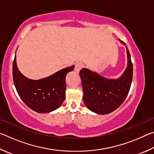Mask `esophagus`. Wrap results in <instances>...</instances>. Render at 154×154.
<instances>
[{
	"mask_svg": "<svg viewBox=\"0 0 154 154\" xmlns=\"http://www.w3.org/2000/svg\"><path fill=\"white\" fill-rule=\"evenodd\" d=\"M83 68V64H81V63H77L75 64V71L76 72H79Z\"/></svg>",
	"mask_w": 154,
	"mask_h": 154,
	"instance_id": "1",
	"label": "esophagus"
}]
</instances>
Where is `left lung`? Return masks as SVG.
<instances>
[{"label": "left lung", "mask_w": 154, "mask_h": 154, "mask_svg": "<svg viewBox=\"0 0 154 154\" xmlns=\"http://www.w3.org/2000/svg\"><path fill=\"white\" fill-rule=\"evenodd\" d=\"M126 47L127 67L118 79H108L98 72L83 68L79 72L82 82L83 100L86 107L96 114L106 115L118 109L129 92L132 79V64L128 49Z\"/></svg>", "instance_id": "8db88e82"}]
</instances>
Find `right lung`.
<instances>
[{"label":"right lung","mask_w":154,"mask_h":154,"mask_svg":"<svg viewBox=\"0 0 154 154\" xmlns=\"http://www.w3.org/2000/svg\"><path fill=\"white\" fill-rule=\"evenodd\" d=\"M75 66L64 68L43 79L34 80L25 77L17 66L16 54L13 63V78L20 98L28 107L39 113L56 110L63 103L66 76Z\"/></svg>","instance_id":"right-lung-1"}]
</instances>
